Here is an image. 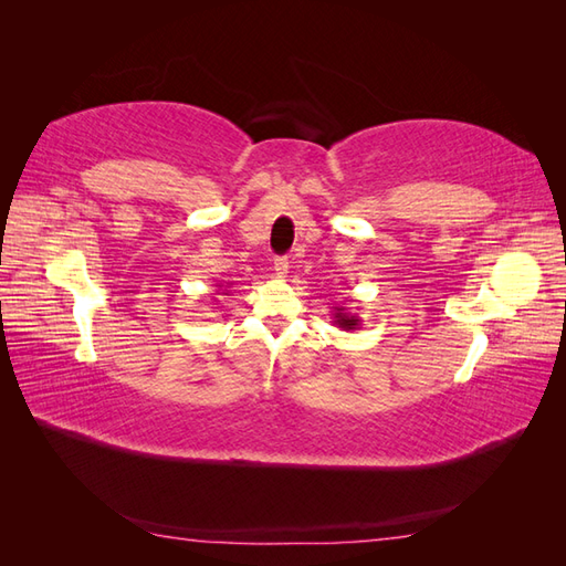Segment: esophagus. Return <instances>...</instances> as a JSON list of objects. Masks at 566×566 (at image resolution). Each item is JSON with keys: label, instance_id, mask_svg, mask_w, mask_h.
Wrapping results in <instances>:
<instances>
[{"label": "esophagus", "instance_id": "34e87169", "mask_svg": "<svg viewBox=\"0 0 566 566\" xmlns=\"http://www.w3.org/2000/svg\"><path fill=\"white\" fill-rule=\"evenodd\" d=\"M287 269H290V262L285 260V256H279V260L273 262V271H276L279 279H287Z\"/></svg>", "mask_w": 566, "mask_h": 566}]
</instances>
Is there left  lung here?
Segmentation results:
<instances>
[{
  "label": "left lung",
  "mask_w": 566,
  "mask_h": 566,
  "mask_svg": "<svg viewBox=\"0 0 566 566\" xmlns=\"http://www.w3.org/2000/svg\"><path fill=\"white\" fill-rule=\"evenodd\" d=\"M333 323L342 331H358V328H361V318L352 314L349 310H345V306H335Z\"/></svg>",
  "instance_id": "left-lung-1"
}]
</instances>
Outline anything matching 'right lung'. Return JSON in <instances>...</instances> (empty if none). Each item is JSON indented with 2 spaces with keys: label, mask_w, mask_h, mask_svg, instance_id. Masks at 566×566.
Here are the masks:
<instances>
[{
  "label": "right lung",
  "mask_w": 566,
  "mask_h": 566,
  "mask_svg": "<svg viewBox=\"0 0 566 566\" xmlns=\"http://www.w3.org/2000/svg\"><path fill=\"white\" fill-rule=\"evenodd\" d=\"M219 287H221V285H219ZM227 287H229V285H227ZM217 295H219V293H217ZM221 295H229V293H221Z\"/></svg>",
  "instance_id": "add662e5"
}]
</instances>
